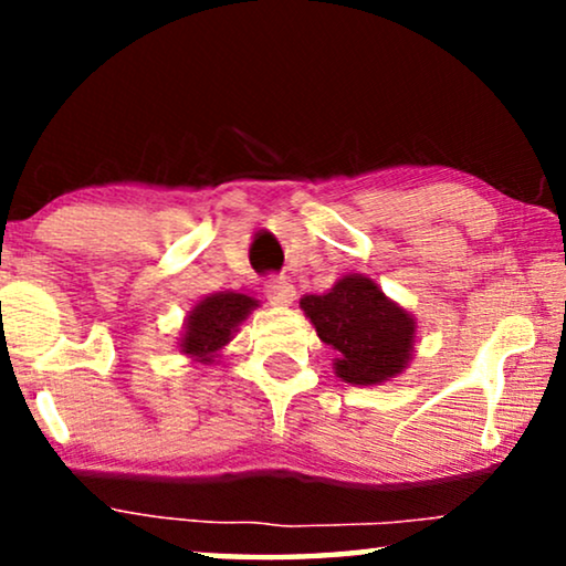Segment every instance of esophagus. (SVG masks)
<instances>
[{
    "instance_id": "obj_1",
    "label": "esophagus",
    "mask_w": 566,
    "mask_h": 566,
    "mask_svg": "<svg viewBox=\"0 0 566 566\" xmlns=\"http://www.w3.org/2000/svg\"><path fill=\"white\" fill-rule=\"evenodd\" d=\"M265 298L277 308L291 306L293 298H296V289L285 277H270L265 285Z\"/></svg>"
}]
</instances>
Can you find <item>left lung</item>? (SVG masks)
Segmentation results:
<instances>
[{
    "label": "left lung",
    "instance_id": "8db88e82",
    "mask_svg": "<svg viewBox=\"0 0 566 566\" xmlns=\"http://www.w3.org/2000/svg\"><path fill=\"white\" fill-rule=\"evenodd\" d=\"M301 312L337 353L332 368L339 381L381 386L415 358L417 319L366 273L343 275L324 296H304Z\"/></svg>",
    "mask_w": 566,
    "mask_h": 566
}]
</instances>
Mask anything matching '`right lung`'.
Returning a JSON list of instances; mask_svg holds the SVG:
<instances>
[{"mask_svg": "<svg viewBox=\"0 0 566 566\" xmlns=\"http://www.w3.org/2000/svg\"><path fill=\"white\" fill-rule=\"evenodd\" d=\"M254 308H260V301L247 293H208L185 316L182 332L177 337V350L190 358V363L211 366L221 358V353L227 350V345Z\"/></svg>", "mask_w": 566, "mask_h": 566, "instance_id": "right-lung-1", "label": "right lung"}]
</instances>
